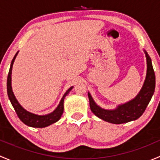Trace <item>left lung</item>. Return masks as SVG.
<instances>
[{
	"label": "left lung",
	"mask_w": 160,
	"mask_h": 160,
	"mask_svg": "<svg viewBox=\"0 0 160 160\" xmlns=\"http://www.w3.org/2000/svg\"><path fill=\"white\" fill-rule=\"evenodd\" d=\"M144 52L147 62L146 77L141 90L134 99L125 104H119L114 110H106L101 108L94 102L90 93L88 92L90 110L97 117L105 122L118 125L136 120L144 113L154 93L156 86V77L151 58L146 51Z\"/></svg>",
	"instance_id": "left-lung-1"
}]
</instances>
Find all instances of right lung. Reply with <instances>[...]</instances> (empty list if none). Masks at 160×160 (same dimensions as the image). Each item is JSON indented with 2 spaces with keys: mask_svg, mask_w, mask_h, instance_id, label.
<instances>
[{
  "mask_svg": "<svg viewBox=\"0 0 160 160\" xmlns=\"http://www.w3.org/2000/svg\"><path fill=\"white\" fill-rule=\"evenodd\" d=\"M18 53V52H17V53H16L15 56L13 58L12 61H11L10 70H9L8 76L7 91L9 100H10L12 106L14 107V111H15L17 115L18 116L20 120L24 124H25L28 126L33 127V128H45V127L49 126V125H52V124L58 122L59 120V118H61L62 113H63L64 98L68 94L69 92L72 89L73 87H71L66 92L65 94L63 95L62 98L61 99L59 105L57 106V108L52 112L49 113L48 114H45V115H38V114H33V113H31L29 111H26L25 108H23L22 107V105L17 101V99H16L15 96H14V93L12 91V88H11V72H12V67Z\"/></svg>",
  "mask_w": 160,
  "mask_h": 160,
  "instance_id": "obj_1",
  "label": "right lung"
}]
</instances>
